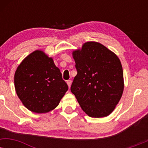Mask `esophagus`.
<instances>
[{
    "instance_id": "esophagus-1",
    "label": "esophagus",
    "mask_w": 148,
    "mask_h": 148,
    "mask_svg": "<svg viewBox=\"0 0 148 148\" xmlns=\"http://www.w3.org/2000/svg\"><path fill=\"white\" fill-rule=\"evenodd\" d=\"M71 80H67L66 81V84H67L69 88H70L71 87Z\"/></svg>"
}]
</instances>
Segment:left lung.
<instances>
[{
	"instance_id": "1",
	"label": "left lung",
	"mask_w": 148,
	"mask_h": 148,
	"mask_svg": "<svg viewBox=\"0 0 148 148\" xmlns=\"http://www.w3.org/2000/svg\"><path fill=\"white\" fill-rule=\"evenodd\" d=\"M77 74L71 91L89 116H107L114 110L124 89L121 61L114 52L96 42L73 52Z\"/></svg>"
}]
</instances>
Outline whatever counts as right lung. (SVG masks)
I'll list each match as a JSON object with an SVG mask.
<instances>
[{"label": "right lung", "mask_w": 148, "mask_h": 148, "mask_svg": "<svg viewBox=\"0 0 148 148\" xmlns=\"http://www.w3.org/2000/svg\"><path fill=\"white\" fill-rule=\"evenodd\" d=\"M14 82L20 100L28 110L36 113L53 110L68 90L53 59L42 50L33 52L21 62Z\"/></svg>", "instance_id": "add662e5"}]
</instances>
